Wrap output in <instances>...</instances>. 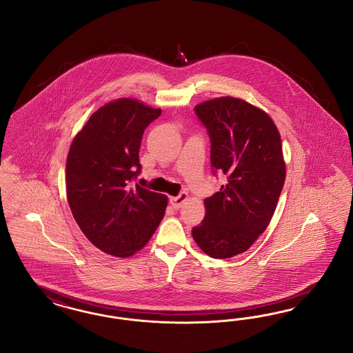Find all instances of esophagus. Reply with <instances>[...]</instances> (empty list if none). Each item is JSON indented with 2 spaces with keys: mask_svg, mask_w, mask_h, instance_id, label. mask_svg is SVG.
I'll list each match as a JSON object with an SVG mask.
<instances>
[{
  "mask_svg": "<svg viewBox=\"0 0 353 353\" xmlns=\"http://www.w3.org/2000/svg\"><path fill=\"white\" fill-rule=\"evenodd\" d=\"M187 199H188V194L187 192H181L179 195L175 196V197H170V204L172 205V208L179 209Z\"/></svg>",
  "mask_w": 353,
  "mask_h": 353,
  "instance_id": "1",
  "label": "esophagus"
}]
</instances>
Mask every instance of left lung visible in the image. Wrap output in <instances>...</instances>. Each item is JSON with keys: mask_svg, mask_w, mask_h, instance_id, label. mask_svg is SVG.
Listing matches in <instances>:
<instances>
[{"mask_svg": "<svg viewBox=\"0 0 353 353\" xmlns=\"http://www.w3.org/2000/svg\"><path fill=\"white\" fill-rule=\"evenodd\" d=\"M194 110L208 132L212 171L226 184L204 200L205 217L192 236L207 255L226 259L245 252L274 216L285 182L281 139L272 119L238 98Z\"/></svg>", "mask_w": 353, "mask_h": 353, "instance_id": "left-lung-1", "label": "left lung"}]
</instances>
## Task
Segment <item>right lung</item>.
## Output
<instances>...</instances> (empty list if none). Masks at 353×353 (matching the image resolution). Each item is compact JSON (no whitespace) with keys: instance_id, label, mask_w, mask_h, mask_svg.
Listing matches in <instances>:
<instances>
[{"instance_id":"1","label":"right lung","mask_w":353,"mask_h":353,"mask_svg":"<svg viewBox=\"0 0 353 353\" xmlns=\"http://www.w3.org/2000/svg\"><path fill=\"white\" fill-rule=\"evenodd\" d=\"M159 108L121 98L92 114L70 145L66 196L79 229L95 248L127 258L154 234L168 197L132 182L141 171L145 128Z\"/></svg>"}]
</instances>
